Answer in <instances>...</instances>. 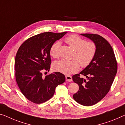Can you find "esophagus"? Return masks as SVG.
Wrapping results in <instances>:
<instances>
[{
    "label": "esophagus",
    "mask_w": 125,
    "mask_h": 125,
    "mask_svg": "<svg viewBox=\"0 0 125 125\" xmlns=\"http://www.w3.org/2000/svg\"><path fill=\"white\" fill-rule=\"evenodd\" d=\"M66 81L68 82H71L72 81V76H69V75L66 76Z\"/></svg>",
    "instance_id": "1"
}]
</instances>
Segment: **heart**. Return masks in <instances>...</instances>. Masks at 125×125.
Wrapping results in <instances>:
<instances>
[{
    "label": "heart",
    "instance_id": "b5f03b06",
    "mask_svg": "<svg viewBox=\"0 0 125 125\" xmlns=\"http://www.w3.org/2000/svg\"><path fill=\"white\" fill-rule=\"evenodd\" d=\"M75 51L74 60L61 59L54 63L53 68L56 71L69 75L77 72L80 69V64L83 67H86L92 62L96 51L94 42H87L85 39L76 35H72L65 39ZM61 42L57 41L52 45L50 53L52 57L57 58L59 56V48Z\"/></svg>",
    "mask_w": 125,
    "mask_h": 125
}]
</instances>
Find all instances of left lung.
Returning a JSON list of instances; mask_svg holds the SVG:
<instances>
[{
    "mask_svg": "<svg viewBox=\"0 0 125 125\" xmlns=\"http://www.w3.org/2000/svg\"><path fill=\"white\" fill-rule=\"evenodd\" d=\"M81 35L94 42L96 51L89 65L80 74L72 76L73 82L79 86L73 98L81 105L91 106L100 101L110 90L117 73V63L112 48L105 39L92 33ZM80 74L86 76L88 80L81 78Z\"/></svg>",
    "mask_w": 125,
    "mask_h": 125,
    "instance_id": "8db88e82",
    "label": "left lung"
}]
</instances>
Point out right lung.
I'll use <instances>...</instances> for the list:
<instances>
[{"instance_id": "1", "label": "right lung", "mask_w": 125, "mask_h": 125, "mask_svg": "<svg viewBox=\"0 0 125 125\" xmlns=\"http://www.w3.org/2000/svg\"><path fill=\"white\" fill-rule=\"evenodd\" d=\"M67 32H47L31 37L18 49L15 58L16 82L23 95L30 101L40 104L53 96L58 85L66 78L61 72H54L42 77V72L49 71L50 49L57 40Z\"/></svg>"}]
</instances>
